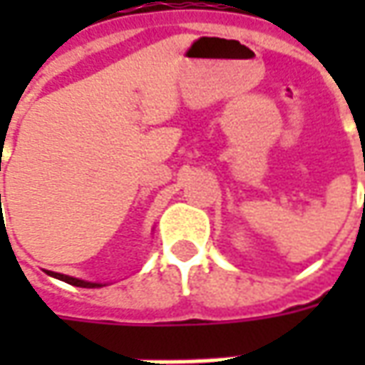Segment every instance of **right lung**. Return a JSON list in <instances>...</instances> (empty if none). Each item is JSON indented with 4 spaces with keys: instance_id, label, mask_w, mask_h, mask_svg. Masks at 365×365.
<instances>
[{
    "instance_id": "1",
    "label": "right lung",
    "mask_w": 365,
    "mask_h": 365,
    "mask_svg": "<svg viewBox=\"0 0 365 365\" xmlns=\"http://www.w3.org/2000/svg\"><path fill=\"white\" fill-rule=\"evenodd\" d=\"M52 277H56V279H62V282L70 283V285H76V287H101L99 283H90V282H82V279H76V277H70V275L64 274H56V272H46Z\"/></svg>"
}]
</instances>
